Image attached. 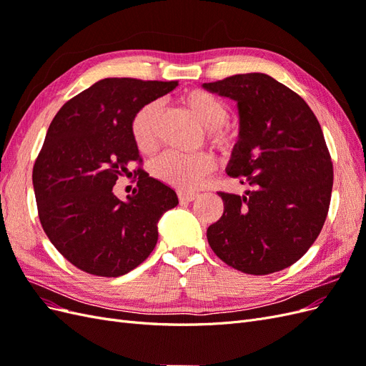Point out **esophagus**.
<instances>
[{
  "instance_id": "obj_1",
  "label": "esophagus",
  "mask_w": 366,
  "mask_h": 366,
  "mask_svg": "<svg viewBox=\"0 0 366 366\" xmlns=\"http://www.w3.org/2000/svg\"><path fill=\"white\" fill-rule=\"evenodd\" d=\"M197 198V194L195 192H189V191H179V200L182 203H189V202H194Z\"/></svg>"
}]
</instances>
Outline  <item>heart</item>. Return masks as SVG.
<instances>
[{"label": "heart", "mask_w": 366, "mask_h": 366, "mask_svg": "<svg viewBox=\"0 0 366 366\" xmlns=\"http://www.w3.org/2000/svg\"><path fill=\"white\" fill-rule=\"evenodd\" d=\"M180 102L194 119L206 129V137L221 151L230 148L234 132L224 124L229 119V107L221 99L202 90H191L180 97ZM159 113V104L149 102L139 108L131 119V136L142 152H149L156 147L154 124ZM214 160L207 152L180 154L168 151L152 162L151 172L157 180L189 191L203 182L212 171Z\"/></svg>", "instance_id": "b5f03b06"}]
</instances>
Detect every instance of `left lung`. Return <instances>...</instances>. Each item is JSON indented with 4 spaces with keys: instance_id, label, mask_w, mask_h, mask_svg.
<instances>
[{
    "instance_id": "obj_1",
    "label": "left lung",
    "mask_w": 366,
    "mask_h": 366,
    "mask_svg": "<svg viewBox=\"0 0 366 366\" xmlns=\"http://www.w3.org/2000/svg\"><path fill=\"white\" fill-rule=\"evenodd\" d=\"M237 102L239 134L227 174L252 189L218 192L224 212L207 227L209 246L230 267L269 274L295 264L322 230L333 163L304 99L264 73L203 84Z\"/></svg>"
}]
</instances>
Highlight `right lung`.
I'll list each match as a JSON object with an SVG mask.
<instances>
[{
	"instance_id": "obj_1",
	"label": "right lung",
	"mask_w": 366,
	"mask_h": 366,
	"mask_svg": "<svg viewBox=\"0 0 366 366\" xmlns=\"http://www.w3.org/2000/svg\"><path fill=\"white\" fill-rule=\"evenodd\" d=\"M177 85L108 77L70 99L51 120L33 166V189L44 232L77 269L116 278L156 247L159 219L179 204L175 191L140 168L137 189L127 200L113 186L142 162L132 116Z\"/></svg>"
}]
</instances>
